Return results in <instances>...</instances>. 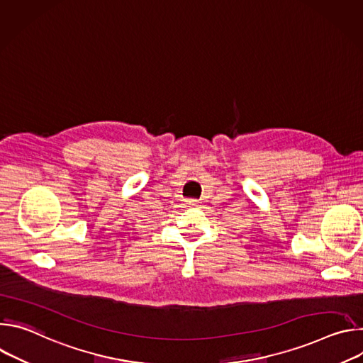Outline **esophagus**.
Instances as JSON below:
<instances>
[{"label":"esophagus","mask_w":363,"mask_h":363,"mask_svg":"<svg viewBox=\"0 0 363 363\" xmlns=\"http://www.w3.org/2000/svg\"><path fill=\"white\" fill-rule=\"evenodd\" d=\"M198 202H199V201H196V199H189V201H188V205H189V206H196Z\"/></svg>","instance_id":"34e87169"}]
</instances>
